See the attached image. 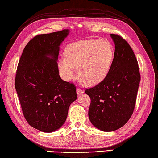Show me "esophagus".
<instances>
[{
	"mask_svg": "<svg viewBox=\"0 0 158 158\" xmlns=\"http://www.w3.org/2000/svg\"><path fill=\"white\" fill-rule=\"evenodd\" d=\"M83 93V91L82 89H81L80 88H77V95L78 96H81L82 94Z\"/></svg>",
	"mask_w": 158,
	"mask_h": 158,
	"instance_id": "34e87169",
	"label": "esophagus"
}]
</instances>
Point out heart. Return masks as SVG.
Instances as JSON below:
<instances>
[{
    "mask_svg": "<svg viewBox=\"0 0 158 158\" xmlns=\"http://www.w3.org/2000/svg\"><path fill=\"white\" fill-rule=\"evenodd\" d=\"M113 56V48L107 40H83L67 45L66 58H60L58 65L66 81L74 78L75 69H78L80 81L86 86H94L108 75Z\"/></svg>",
    "mask_w": 158,
    "mask_h": 158,
    "instance_id": "heart-1",
    "label": "heart"
}]
</instances>
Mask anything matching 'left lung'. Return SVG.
Returning a JSON list of instances; mask_svg holds the SVG:
<instances>
[{"label": "left lung", "instance_id": "8db88e82", "mask_svg": "<svg viewBox=\"0 0 158 158\" xmlns=\"http://www.w3.org/2000/svg\"><path fill=\"white\" fill-rule=\"evenodd\" d=\"M110 36L115 49L108 75L98 85L85 90L91 99L90 122L103 132L119 129L129 120L140 81L138 62L131 47L120 36Z\"/></svg>", "mask_w": 158, "mask_h": 158}]
</instances>
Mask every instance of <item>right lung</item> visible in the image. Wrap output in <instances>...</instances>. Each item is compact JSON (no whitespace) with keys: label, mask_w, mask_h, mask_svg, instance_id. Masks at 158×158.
I'll return each instance as SVG.
<instances>
[{"label":"right lung","mask_w":158,"mask_h":158,"mask_svg":"<svg viewBox=\"0 0 158 158\" xmlns=\"http://www.w3.org/2000/svg\"><path fill=\"white\" fill-rule=\"evenodd\" d=\"M69 29L36 36L23 49L17 69L15 88L25 119L41 132H53L64 123L76 87L59 75L60 46Z\"/></svg>","instance_id":"add662e5"}]
</instances>
